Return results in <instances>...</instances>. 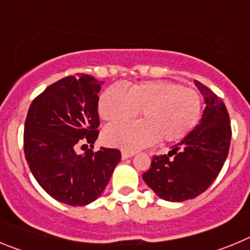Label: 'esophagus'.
Masks as SVG:
<instances>
[{
	"label": "esophagus",
	"instance_id": "1",
	"mask_svg": "<svg viewBox=\"0 0 250 250\" xmlns=\"http://www.w3.org/2000/svg\"><path fill=\"white\" fill-rule=\"evenodd\" d=\"M134 155H135V154L131 151H126V150H123V151H121V158H123L124 160H126V159H129V158H132Z\"/></svg>",
	"mask_w": 250,
	"mask_h": 250
}]
</instances>
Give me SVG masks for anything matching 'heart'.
I'll list each match as a JSON object with an SVG mask.
<instances>
[{"instance_id": "1", "label": "heart", "mask_w": 250, "mask_h": 250, "mask_svg": "<svg viewBox=\"0 0 250 250\" xmlns=\"http://www.w3.org/2000/svg\"><path fill=\"white\" fill-rule=\"evenodd\" d=\"M141 111L144 120L106 127L109 145L136 151L163 141H176L194 129L200 119L202 98L195 90L169 81L134 83L126 90L110 86L99 100L100 116L107 123L131 120Z\"/></svg>"}]
</instances>
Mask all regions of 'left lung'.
I'll return each instance as SVG.
<instances>
[{
	"mask_svg": "<svg viewBox=\"0 0 250 250\" xmlns=\"http://www.w3.org/2000/svg\"><path fill=\"white\" fill-rule=\"evenodd\" d=\"M204 98L199 124L167 155L154 156L143 179L160 199H194L219 175L229 152L231 129L224 103L199 81H194Z\"/></svg>",
	"mask_w": 250,
	"mask_h": 250,
	"instance_id": "8db88e82",
	"label": "left lung"
}]
</instances>
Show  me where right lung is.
Here are the masks:
<instances>
[{
	"mask_svg": "<svg viewBox=\"0 0 250 250\" xmlns=\"http://www.w3.org/2000/svg\"><path fill=\"white\" fill-rule=\"evenodd\" d=\"M103 83L85 74L63 77L32 101L26 118L23 150L31 173L48 195L71 207L100 198L120 163L118 149L76 152L81 141L94 147L99 136Z\"/></svg>",
	"mask_w": 250,
	"mask_h": 250,
	"instance_id": "obj_1",
	"label": "right lung"
}]
</instances>
